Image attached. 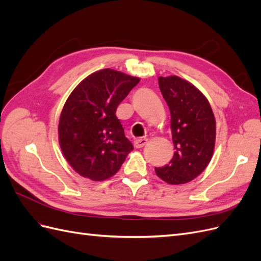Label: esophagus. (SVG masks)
I'll return each mask as SVG.
<instances>
[{
    "label": "esophagus",
    "instance_id": "1",
    "mask_svg": "<svg viewBox=\"0 0 261 261\" xmlns=\"http://www.w3.org/2000/svg\"><path fill=\"white\" fill-rule=\"evenodd\" d=\"M148 143V139L147 138H138L135 140V143H134V145H135L136 148H143L144 146H146Z\"/></svg>",
    "mask_w": 261,
    "mask_h": 261
}]
</instances>
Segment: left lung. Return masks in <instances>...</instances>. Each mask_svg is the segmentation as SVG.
Wrapping results in <instances>:
<instances>
[{
	"instance_id": "1",
	"label": "left lung",
	"mask_w": 261,
	"mask_h": 261,
	"mask_svg": "<svg viewBox=\"0 0 261 261\" xmlns=\"http://www.w3.org/2000/svg\"><path fill=\"white\" fill-rule=\"evenodd\" d=\"M159 87L171 114L175 152L155 174L171 185L185 184L207 168L216 145V118L208 99L178 76L159 77Z\"/></svg>"
}]
</instances>
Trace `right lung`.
Instances as JSON below:
<instances>
[{
    "label": "right lung",
    "instance_id": "obj_1",
    "mask_svg": "<svg viewBox=\"0 0 261 261\" xmlns=\"http://www.w3.org/2000/svg\"><path fill=\"white\" fill-rule=\"evenodd\" d=\"M139 82L138 77L105 68L87 76L69 94L60 116L59 144L80 175L106 180L134 149L115 112Z\"/></svg>",
    "mask_w": 261,
    "mask_h": 261
}]
</instances>
